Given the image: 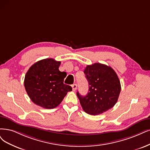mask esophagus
Returning a JSON list of instances; mask_svg holds the SVG:
<instances>
[{
  "mask_svg": "<svg viewBox=\"0 0 150 150\" xmlns=\"http://www.w3.org/2000/svg\"><path fill=\"white\" fill-rule=\"evenodd\" d=\"M71 87H72V90H73V91H75L76 90V88H77V85L76 84H74L71 85Z\"/></svg>",
  "mask_w": 150,
  "mask_h": 150,
  "instance_id": "34e87169",
  "label": "esophagus"
}]
</instances>
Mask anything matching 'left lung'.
<instances>
[{
	"label": "left lung",
	"mask_w": 150,
	"mask_h": 150,
	"mask_svg": "<svg viewBox=\"0 0 150 150\" xmlns=\"http://www.w3.org/2000/svg\"><path fill=\"white\" fill-rule=\"evenodd\" d=\"M84 73L89 90L85 96L76 93L84 111L96 115L111 109L117 103L121 90L115 71L109 66L95 63L87 65Z\"/></svg>",
	"instance_id": "left-lung-1"
}]
</instances>
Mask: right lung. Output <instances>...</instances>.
I'll return each mask as SVG.
<instances>
[{
	"instance_id": "1",
	"label": "right lung",
	"mask_w": 150,
	"mask_h": 150,
	"mask_svg": "<svg viewBox=\"0 0 150 150\" xmlns=\"http://www.w3.org/2000/svg\"><path fill=\"white\" fill-rule=\"evenodd\" d=\"M60 61L45 59L35 63L26 72L24 80L31 100L43 108L53 109L62 101L72 88L64 83L66 74L60 71Z\"/></svg>"
}]
</instances>
